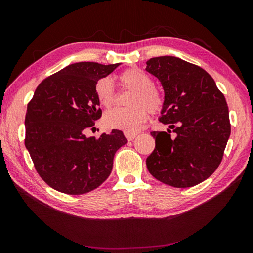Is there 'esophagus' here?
Here are the masks:
<instances>
[{"mask_svg": "<svg viewBox=\"0 0 253 253\" xmlns=\"http://www.w3.org/2000/svg\"><path fill=\"white\" fill-rule=\"evenodd\" d=\"M125 136H126V138L128 139V140H132V139H135L136 137H137V134H135V132H125Z\"/></svg>", "mask_w": 253, "mask_h": 253, "instance_id": "34e87169", "label": "esophagus"}]
</instances>
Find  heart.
<instances>
[{
  "instance_id": "obj_1",
  "label": "heart",
  "mask_w": 253,
  "mask_h": 253,
  "mask_svg": "<svg viewBox=\"0 0 253 253\" xmlns=\"http://www.w3.org/2000/svg\"><path fill=\"white\" fill-rule=\"evenodd\" d=\"M118 80L124 88L134 90L129 101L132 108H116L107 111L102 119L106 128L119 129L125 132H136L147 121L148 113L160 114L164 108L165 98L154 87V79L139 68H130L122 72ZM95 93L98 102L105 108H110L116 101L113 83L108 78H101L95 84Z\"/></svg>"
}]
</instances>
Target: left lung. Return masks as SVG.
<instances>
[{
  "instance_id": "8db88e82",
  "label": "left lung",
  "mask_w": 253,
  "mask_h": 253,
  "mask_svg": "<svg viewBox=\"0 0 253 253\" xmlns=\"http://www.w3.org/2000/svg\"><path fill=\"white\" fill-rule=\"evenodd\" d=\"M146 65L164 88L160 122L169 125L168 131L151 132L155 149L147 157V169L168 185H198L219 168L230 137L224 95L207 71L179 58H152Z\"/></svg>"
}]
</instances>
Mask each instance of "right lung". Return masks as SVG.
Masks as SVG:
<instances>
[{
  "label": "right lung",
  "mask_w": 253,
  "mask_h": 253,
  "mask_svg": "<svg viewBox=\"0 0 253 253\" xmlns=\"http://www.w3.org/2000/svg\"><path fill=\"white\" fill-rule=\"evenodd\" d=\"M119 63L78 62L46 77L29 101L25 147L40 177L50 187L71 195L88 193L104 183L114 156L127 143L122 130L87 137L101 117L95 84Z\"/></svg>",
  "instance_id": "obj_1"
}]
</instances>
